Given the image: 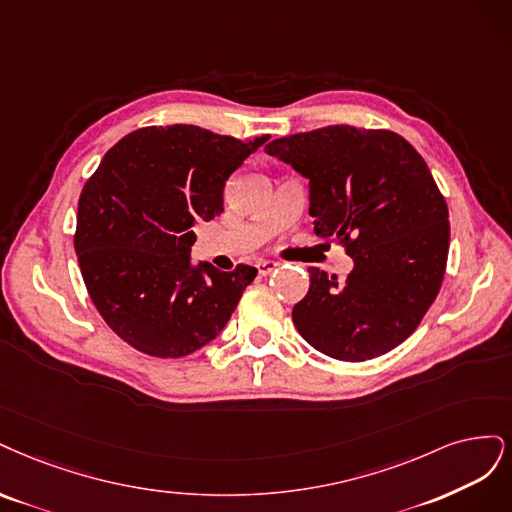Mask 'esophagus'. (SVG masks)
<instances>
[{"instance_id":"obj_1","label":"esophagus","mask_w":512,"mask_h":512,"mask_svg":"<svg viewBox=\"0 0 512 512\" xmlns=\"http://www.w3.org/2000/svg\"><path fill=\"white\" fill-rule=\"evenodd\" d=\"M276 266H278L276 261H270V259H268V261H259V263H257V270H259L261 276H266V274H270L272 270H276Z\"/></svg>"}]
</instances>
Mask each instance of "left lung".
<instances>
[{
    "label": "left lung",
    "instance_id": "1",
    "mask_svg": "<svg viewBox=\"0 0 512 512\" xmlns=\"http://www.w3.org/2000/svg\"><path fill=\"white\" fill-rule=\"evenodd\" d=\"M266 153L308 178L315 234L355 263L340 283L308 268L291 312L298 332L340 361L389 353L419 327L447 270L449 208L427 163L393 131L351 125L278 138Z\"/></svg>",
    "mask_w": 512,
    "mask_h": 512
}]
</instances>
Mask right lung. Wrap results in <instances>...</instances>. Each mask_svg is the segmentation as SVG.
Here are the masks:
<instances>
[{
	"instance_id": "add662e5",
	"label": "right lung",
	"mask_w": 512,
	"mask_h": 512,
	"mask_svg": "<svg viewBox=\"0 0 512 512\" xmlns=\"http://www.w3.org/2000/svg\"><path fill=\"white\" fill-rule=\"evenodd\" d=\"M270 136L238 140L195 125L142 127L82 187L74 249L108 327L151 357H185L217 338L257 270L193 266V223L223 212V189Z\"/></svg>"
}]
</instances>
